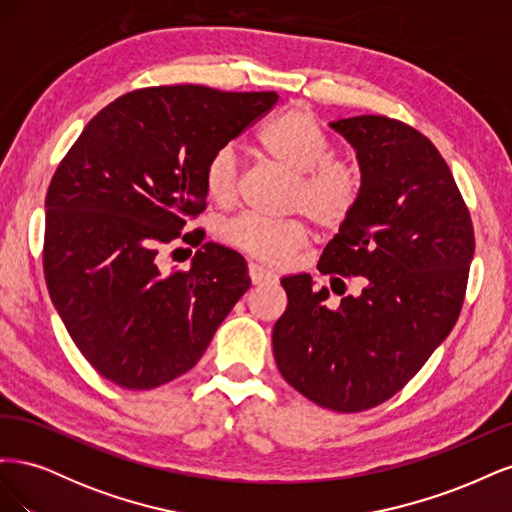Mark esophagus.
I'll return each mask as SVG.
<instances>
[{
	"label": "esophagus",
	"instance_id": "esophagus-1",
	"mask_svg": "<svg viewBox=\"0 0 512 512\" xmlns=\"http://www.w3.org/2000/svg\"><path fill=\"white\" fill-rule=\"evenodd\" d=\"M247 273H250V280L254 286H265V284H275L277 282V273L271 269H265L256 265V262H250L247 267Z\"/></svg>",
	"mask_w": 512,
	"mask_h": 512
}]
</instances>
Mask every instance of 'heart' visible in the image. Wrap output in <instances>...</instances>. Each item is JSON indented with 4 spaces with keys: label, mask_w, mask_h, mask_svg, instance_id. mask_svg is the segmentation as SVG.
I'll list each match as a JSON object with an SVG mask.
<instances>
[{
    "label": "heart",
    "mask_w": 512,
    "mask_h": 512,
    "mask_svg": "<svg viewBox=\"0 0 512 512\" xmlns=\"http://www.w3.org/2000/svg\"><path fill=\"white\" fill-rule=\"evenodd\" d=\"M258 149L297 175L292 207L307 213L322 228H335L348 220L363 192L361 168L350 160L329 158V134L307 108L292 106L269 121L258 132ZM237 166L232 147H222L209 158L203 183L215 205H228L235 198ZM220 237L247 256L280 262L305 243L307 230L299 220H267L243 213L222 226Z\"/></svg>",
    "instance_id": "heart-1"
}]
</instances>
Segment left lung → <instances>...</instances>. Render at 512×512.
Returning <instances> with one entry per match:
<instances>
[{
    "label": "left lung",
    "mask_w": 512,
    "mask_h": 512,
    "mask_svg": "<svg viewBox=\"0 0 512 512\" xmlns=\"http://www.w3.org/2000/svg\"><path fill=\"white\" fill-rule=\"evenodd\" d=\"M329 128L354 149L363 192L318 269L365 277V286L331 309L312 275L284 277L288 307L273 327V354L284 380L314 404L361 412L404 389L455 327L474 230L427 136L384 115Z\"/></svg>",
    "instance_id": "8db88e82"
}]
</instances>
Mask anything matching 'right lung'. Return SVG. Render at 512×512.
I'll use <instances>...</instances> for the list:
<instances>
[{
    "label": "right lung",
    "instance_id": "1",
    "mask_svg": "<svg viewBox=\"0 0 512 512\" xmlns=\"http://www.w3.org/2000/svg\"><path fill=\"white\" fill-rule=\"evenodd\" d=\"M275 102V91L203 85L130 91L57 166L44 200L46 286L76 348L121 389L192 369L250 288L243 256L218 243H203L188 271L164 273L156 258L205 209L209 158Z\"/></svg>",
    "mask_w": 512,
    "mask_h": 512
}]
</instances>
